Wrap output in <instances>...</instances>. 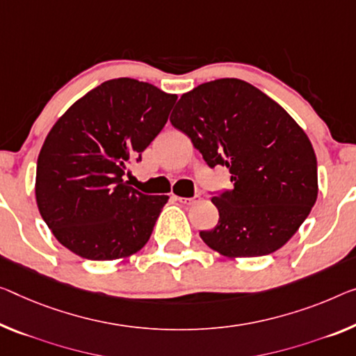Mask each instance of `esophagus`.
I'll use <instances>...</instances> for the list:
<instances>
[{
	"label": "esophagus",
	"instance_id": "obj_1",
	"mask_svg": "<svg viewBox=\"0 0 356 356\" xmlns=\"http://www.w3.org/2000/svg\"><path fill=\"white\" fill-rule=\"evenodd\" d=\"M177 199L181 202L184 205H194L197 202H200V195H194V197H177Z\"/></svg>",
	"mask_w": 356,
	"mask_h": 356
}]
</instances>
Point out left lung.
Wrapping results in <instances>:
<instances>
[{
    "mask_svg": "<svg viewBox=\"0 0 356 356\" xmlns=\"http://www.w3.org/2000/svg\"><path fill=\"white\" fill-rule=\"evenodd\" d=\"M170 122L210 167L229 168L234 189L213 197L218 224L200 237L226 258H256L296 234L318 195L307 134L277 102L242 79L224 78L181 95Z\"/></svg>",
    "mask_w": 356,
    "mask_h": 356,
    "instance_id": "obj_1",
    "label": "left lung"
}]
</instances>
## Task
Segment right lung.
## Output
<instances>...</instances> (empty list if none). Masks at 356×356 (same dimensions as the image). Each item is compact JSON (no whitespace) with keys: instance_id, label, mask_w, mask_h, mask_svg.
I'll return each mask as SVG.
<instances>
[{"instance_id":"right-lung-1","label":"right lung","mask_w":356,"mask_h":356,"mask_svg":"<svg viewBox=\"0 0 356 356\" xmlns=\"http://www.w3.org/2000/svg\"><path fill=\"white\" fill-rule=\"evenodd\" d=\"M177 98L143 81L109 79L54 124L38 156L35 194L65 248L114 261L145 247L168 195L140 193L124 175L163 129Z\"/></svg>"}]
</instances>
